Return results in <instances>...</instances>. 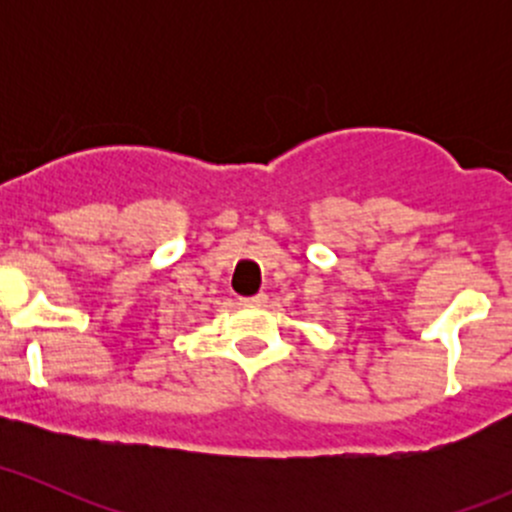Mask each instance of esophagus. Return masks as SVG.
I'll return each instance as SVG.
<instances>
[{"label": "esophagus", "instance_id": "1", "mask_svg": "<svg viewBox=\"0 0 512 512\" xmlns=\"http://www.w3.org/2000/svg\"><path fill=\"white\" fill-rule=\"evenodd\" d=\"M240 302L245 304V307H265V304H267V294L260 292V294H255V297L240 299Z\"/></svg>", "mask_w": 512, "mask_h": 512}]
</instances>
